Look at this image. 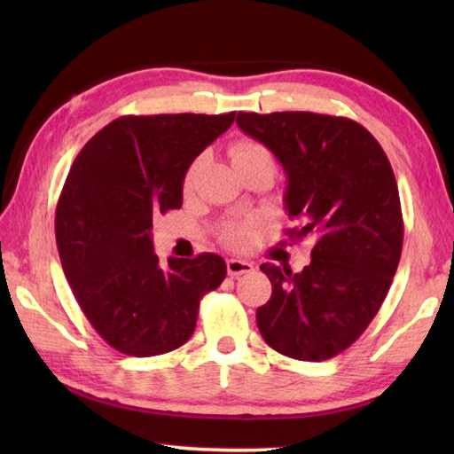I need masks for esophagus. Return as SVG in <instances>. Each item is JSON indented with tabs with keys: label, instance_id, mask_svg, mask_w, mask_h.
I'll list each match as a JSON object with an SVG mask.
<instances>
[{
	"label": "esophagus",
	"instance_id": "obj_1",
	"mask_svg": "<svg viewBox=\"0 0 454 454\" xmlns=\"http://www.w3.org/2000/svg\"><path fill=\"white\" fill-rule=\"evenodd\" d=\"M228 268V274L232 276V278H238V276L242 274H248L254 270V264L248 262V260H238V258H230L226 262Z\"/></svg>",
	"mask_w": 454,
	"mask_h": 454
}]
</instances>
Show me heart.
Wrapping results in <instances>:
<instances>
[{"label":"heart","mask_w":454,"mask_h":454,"mask_svg":"<svg viewBox=\"0 0 454 454\" xmlns=\"http://www.w3.org/2000/svg\"><path fill=\"white\" fill-rule=\"evenodd\" d=\"M230 156H232V162L238 164L248 158H270V153H268L264 145H260L254 140H240L232 145ZM194 178H196V164H192L186 176H184V190H192V186H194ZM224 242L228 246H232V248H244V246H248L252 242L250 224L228 226L224 232Z\"/></svg>","instance_id":"b5f03b06"}]
</instances>
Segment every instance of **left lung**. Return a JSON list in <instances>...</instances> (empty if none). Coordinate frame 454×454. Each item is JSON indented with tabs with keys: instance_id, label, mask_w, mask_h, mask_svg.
<instances>
[{
	"instance_id": "obj_1",
	"label": "left lung",
	"mask_w": 454,
	"mask_h": 454,
	"mask_svg": "<svg viewBox=\"0 0 454 454\" xmlns=\"http://www.w3.org/2000/svg\"><path fill=\"white\" fill-rule=\"evenodd\" d=\"M286 174L284 208L312 238L302 272L266 262L272 296L256 310L260 334L280 355L320 363L364 333L388 294L403 252V212L387 153L348 118L312 112H238Z\"/></svg>"
}]
</instances>
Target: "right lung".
I'll list each match as a JSON object with an SVG mask.
<instances>
[{
    "label": "right lung",
    "instance_id": "obj_1",
    "mask_svg": "<svg viewBox=\"0 0 454 454\" xmlns=\"http://www.w3.org/2000/svg\"><path fill=\"white\" fill-rule=\"evenodd\" d=\"M236 112L121 116L74 160L56 208L61 268L80 309L112 348L156 356L188 342L200 298L226 278L218 254L160 268L153 214L182 206L190 164Z\"/></svg>",
    "mask_w": 454,
    "mask_h": 454
}]
</instances>
